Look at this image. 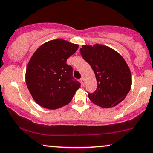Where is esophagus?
Masks as SVG:
<instances>
[{"instance_id":"34e87169","label":"esophagus","mask_w":153,"mask_h":153,"mask_svg":"<svg viewBox=\"0 0 153 153\" xmlns=\"http://www.w3.org/2000/svg\"><path fill=\"white\" fill-rule=\"evenodd\" d=\"M80 82H81V84H82V85H84V83H85L84 78H80Z\"/></svg>"}]
</instances>
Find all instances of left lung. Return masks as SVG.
Returning <instances> with one entry per match:
<instances>
[{
    "mask_svg": "<svg viewBox=\"0 0 153 153\" xmlns=\"http://www.w3.org/2000/svg\"><path fill=\"white\" fill-rule=\"evenodd\" d=\"M80 53L94 72L97 88L88 93V98L95 105L110 108L126 98L131 87V74L121 55L107 46L83 45Z\"/></svg>",
    "mask_w": 153,
    "mask_h": 153,
    "instance_id": "obj_1",
    "label": "left lung"
}]
</instances>
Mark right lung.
I'll return each mask as SVG.
<instances>
[{"label": "right lung", "instance_id": "obj_1", "mask_svg": "<svg viewBox=\"0 0 153 153\" xmlns=\"http://www.w3.org/2000/svg\"><path fill=\"white\" fill-rule=\"evenodd\" d=\"M78 45L63 39L49 41L35 51L27 66L25 80L33 100L40 106L56 110L68 105L80 88L67 59Z\"/></svg>", "mask_w": 153, "mask_h": 153}]
</instances>
